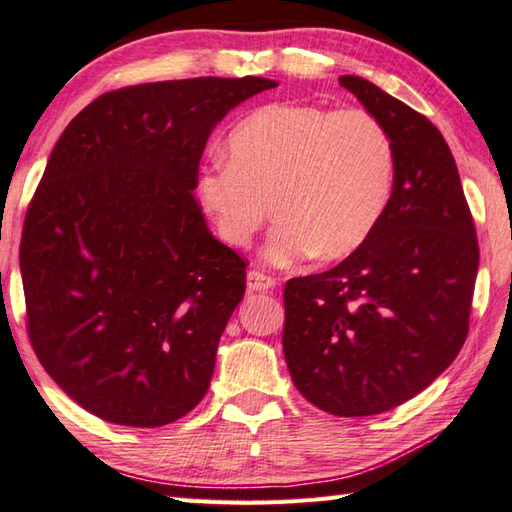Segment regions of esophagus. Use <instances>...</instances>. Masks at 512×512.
<instances>
[{
    "label": "esophagus",
    "instance_id": "esophagus-1",
    "mask_svg": "<svg viewBox=\"0 0 512 512\" xmlns=\"http://www.w3.org/2000/svg\"><path fill=\"white\" fill-rule=\"evenodd\" d=\"M247 287L252 289V292H267V289L276 287V278L258 272V269H252V272L247 274Z\"/></svg>",
    "mask_w": 512,
    "mask_h": 512
}]
</instances>
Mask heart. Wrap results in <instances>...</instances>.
Listing matches in <instances>:
<instances>
[{
  "mask_svg": "<svg viewBox=\"0 0 512 512\" xmlns=\"http://www.w3.org/2000/svg\"><path fill=\"white\" fill-rule=\"evenodd\" d=\"M227 153L229 162L202 167L200 205L231 247L252 243L274 211L267 256L278 265L307 254L350 256L372 236L392 196L394 144L363 109L267 104L231 131Z\"/></svg>",
  "mask_w": 512,
  "mask_h": 512,
  "instance_id": "obj_1",
  "label": "heart"
}]
</instances>
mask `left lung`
Wrapping results in <instances>:
<instances>
[{
	"label": "left lung",
	"instance_id": "left-lung-1",
	"mask_svg": "<svg viewBox=\"0 0 512 512\" xmlns=\"http://www.w3.org/2000/svg\"><path fill=\"white\" fill-rule=\"evenodd\" d=\"M339 84L390 133L392 196L356 252L285 283L283 352L312 406L370 417L426 390L464 347L479 245L435 124L363 77Z\"/></svg>",
	"mask_w": 512,
	"mask_h": 512
}]
</instances>
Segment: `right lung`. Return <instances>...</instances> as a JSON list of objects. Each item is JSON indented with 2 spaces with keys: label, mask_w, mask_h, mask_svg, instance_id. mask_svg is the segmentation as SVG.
Wrapping results in <instances>:
<instances>
[{
  "label": "right lung",
  "mask_w": 512,
  "mask_h": 512,
  "mask_svg": "<svg viewBox=\"0 0 512 512\" xmlns=\"http://www.w3.org/2000/svg\"><path fill=\"white\" fill-rule=\"evenodd\" d=\"M267 77L124 86L69 122L26 209L19 269L42 368L95 417L158 428L209 388L245 258L194 196L211 129Z\"/></svg>",
  "instance_id": "1"
}]
</instances>
